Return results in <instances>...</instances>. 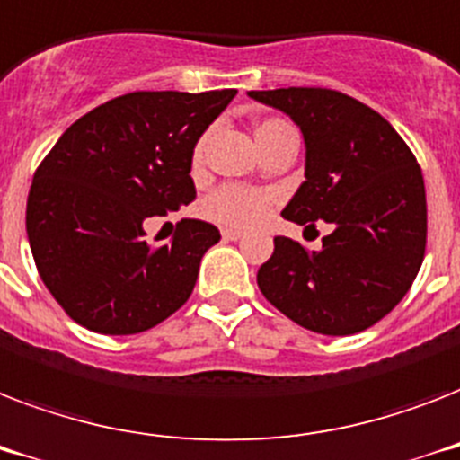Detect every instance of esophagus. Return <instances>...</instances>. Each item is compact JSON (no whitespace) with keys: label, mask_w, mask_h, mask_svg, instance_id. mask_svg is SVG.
<instances>
[{"label":"esophagus","mask_w":460,"mask_h":460,"mask_svg":"<svg viewBox=\"0 0 460 460\" xmlns=\"http://www.w3.org/2000/svg\"><path fill=\"white\" fill-rule=\"evenodd\" d=\"M223 240H227V242H237V240H242V233L240 230H233V227H226V230H223Z\"/></svg>","instance_id":"1"}]
</instances>
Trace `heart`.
<instances>
[{
	"instance_id": "obj_1",
	"label": "heart",
	"mask_w": 460,
	"mask_h": 460,
	"mask_svg": "<svg viewBox=\"0 0 460 460\" xmlns=\"http://www.w3.org/2000/svg\"><path fill=\"white\" fill-rule=\"evenodd\" d=\"M280 128H288V123L275 119L263 120V123L256 126V139L266 137V135L280 130ZM201 152H204V145L197 146L194 159L199 161ZM270 204H273L270 194L261 192V190H253V187L244 185H223L216 192L208 194L207 201L201 204V211H204L207 218L216 220L220 226L249 227L266 216Z\"/></svg>"
}]
</instances>
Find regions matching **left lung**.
Returning <instances> with one entry per match:
<instances>
[{
  "label": "left lung",
  "instance_id": "1",
  "mask_svg": "<svg viewBox=\"0 0 460 460\" xmlns=\"http://www.w3.org/2000/svg\"><path fill=\"white\" fill-rule=\"evenodd\" d=\"M304 135L306 168L282 216L332 223L321 252L275 237L259 289L296 325L354 334L403 299L425 256L428 204L416 156L399 132L358 99L323 87L252 90Z\"/></svg>",
  "mask_w": 460,
  "mask_h": 460
}]
</instances>
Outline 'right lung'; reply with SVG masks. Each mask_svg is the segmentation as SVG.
Wrapping results in <instances>:
<instances>
[{
  "label": "right lung",
  "instance_id": "add662e5",
  "mask_svg": "<svg viewBox=\"0 0 460 460\" xmlns=\"http://www.w3.org/2000/svg\"><path fill=\"white\" fill-rule=\"evenodd\" d=\"M234 94L130 92L84 113L40 164L28 242L51 296L83 328L145 332L190 299L218 227L182 218L152 249L145 220L194 201V146Z\"/></svg>",
  "mask_w": 460,
  "mask_h": 460
}]
</instances>
